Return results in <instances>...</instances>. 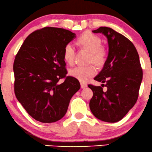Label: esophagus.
Instances as JSON below:
<instances>
[{
	"label": "esophagus",
	"instance_id": "1",
	"mask_svg": "<svg viewBox=\"0 0 152 152\" xmlns=\"http://www.w3.org/2000/svg\"><path fill=\"white\" fill-rule=\"evenodd\" d=\"M87 86V85L86 83H80V87H81V88H82V89H83V88H85V87H86Z\"/></svg>",
	"mask_w": 152,
	"mask_h": 152
}]
</instances>
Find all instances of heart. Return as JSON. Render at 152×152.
Returning a JSON list of instances; mask_svg holds the SVG:
<instances>
[{
    "label": "heart",
    "instance_id": "b5f03b06",
    "mask_svg": "<svg viewBox=\"0 0 152 152\" xmlns=\"http://www.w3.org/2000/svg\"><path fill=\"white\" fill-rule=\"evenodd\" d=\"M77 42L83 48L90 52L89 61L94 63L98 66L103 65L107 58V51L101 46V39L94 34L87 31L80 36ZM75 56V48L72 43L65 45L63 49V58L66 63H73ZM97 73L94 65L87 66H76L70 69L69 75L80 82H87L89 78Z\"/></svg>",
    "mask_w": 152,
    "mask_h": 152
}]
</instances>
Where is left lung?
I'll use <instances>...</instances> for the list:
<instances>
[{
  "label": "left lung",
  "mask_w": 152,
  "mask_h": 152,
  "mask_svg": "<svg viewBox=\"0 0 152 152\" xmlns=\"http://www.w3.org/2000/svg\"><path fill=\"white\" fill-rule=\"evenodd\" d=\"M92 31L106 36L109 54L101 72L94 78L105 85H88L93 91L89 107L98 119L116 123L123 118L137 101L142 79L139 56L134 44L113 29L100 27ZM102 85L107 87L106 91Z\"/></svg>",
  "instance_id": "left-lung-1"
}]
</instances>
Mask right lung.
Masks as SVG:
<instances>
[{
  "instance_id": "1",
  "label": "right lung",
  "mask_w": 152,
  "mask_h": 152,
  "mask_svg": "<svg viewBox=\"0 0 152 152\" xmlns=\"http://www.w3.org/2000/svg\"><path fill=\"white\" fill-rule=\"evenodd\" d=\"M74 38L76 34L67 29L44 27L25 38L15 57V95L36 121L50 123L61 119L80 89L77 79L66 76L63 58L64 47Z\"/></svg>"
}]
</instances>
